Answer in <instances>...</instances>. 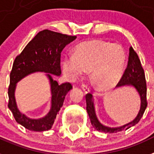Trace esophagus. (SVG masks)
Masks as SVG:
<instances>
[{
	"label": "esophagus",
	"mask_w": 154,
	"mask_h": 154,
	"mask_svg": "<svg viewBox=\"0 0 154 154\" xmlns=\"http://www.w3.org/2000/svg\"><path fill=\"white\" fill-rule=\"evenodd\" d=\"M82 90H83V91H84L86 94H87V93L90 92V87H89V86H87L86 84H82Z\"/></svg>",
	"instance_id": "obj_1"
}]
</instances>
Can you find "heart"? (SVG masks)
<instances>
[{
  "label": "heart",
  "mask_w": 154,
  "mask_h": 154,
  "mask_svg": "<svg viewBox=\"0 0 154 154\" xmlns=\"http://www.w3.org/2000/svg\"><path fill=\"white\" fill-rule=\"evenodd\" d=\"M126 60L125 50L120 44L93 39L79 44L72 57L63 60L62 69L72 79L83 72H91L94 86L100 91H106L120 80Z\"/></svg>",
  "instance_id": "heart-1"
}]
</instances>
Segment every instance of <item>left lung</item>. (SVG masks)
<instances>
[{
    "instance_id": "left-lung-1",
    "label": "left lung",
    "mask_w": 154,
    "mask_h": 154,
    "mask_svg": "<svg viewBox=\"0 0 154 154\" xmlns=\"http://www.w3.org/2000/svg\"><path fill=\"white\" fill-rule=\"evenodd\" d=\"M133 86L139 94L141 100L140 109L138 115L131 122L127 124H124L117 128H110L102 124L99 121L95 112L94 97L91 94H87L86 95V111L89 115L91 124L94 128L98 131L105 132V133H116L122 131L128 130L137 124L143 117L144 112L147 107L146 100V82L145 77L144 70H143L141 61L136 52L134 51L132 46L129 49V57H128V66L126 68L124 73L120 79V82L116 85V87L120 86Z\"/></svg>"
}]
</instances>
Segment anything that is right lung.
<instances>
[{
	"mask_svg": "<svg viewBox=\"0 0 154 154\" xmlns=\"http://www.w3.org/2000/svg\"><path fill=\"white\" fill-rule=\"evenodd\" d=\"M76 36L44 30L26 45L22 53L15 59L10 73L8 87V108L18 124L33 131H45L51 129L57 115L63 106L65 96L72 89L70 82L59 85L52 75L60 76V54L63 48L75 40ZM34 72H45L51 87V108L47 115L39 119H31L21 114L14 97L16 84L20 80Z\"/></svg>",
	"mask_w": 154,
	"mask_h": 154,
	"instance_id": "1",
	"label": "right lung"
}]
</instances>
